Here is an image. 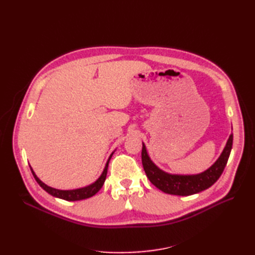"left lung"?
Returning a JSON list of instances; mask_svg holds the SVG:
<instances>
[{"mask_svg":"<svg viewBox=\"0 0 255 255\" xmlns=\"http://www.w3.org/2000/svg\"><path fill=\"white\" fill-rule=\"evenodd\" d=\"M232 145L233 134H231L226 143L225 149H223L218 159L210 168L201 173L171 174L161 170V169H159L153 163L148 152H146L144 143L142 142V166L150 182L159 190L166 192V194L175 196L195 195L200 191L210 188L219 179L228 163L231 150H232Z\"/></svg>","mask_w":255,"mask_h":255,"instance_id":"obj_1","label":"left lung"}]
</instances>
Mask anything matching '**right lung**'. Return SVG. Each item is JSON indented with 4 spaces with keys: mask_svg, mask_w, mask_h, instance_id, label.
Returning a JSON list of instances; mask_svg holds the SVG:
<instances>
[{
    "mask_svg": "<svg viewBox=\"0 0 255 255\" xmlns=\"http://www.w3.org/2000/svg\"><path fill=\"white\" fill-rule=\"evenodd\" d=\"M114 152L111 154V156L109 158V160H107V163L105 165V168L104 170L102 172V174L100 175L99 179L95 182L92 183L90 185H88V186L86 187H82V188H78V189H71V190H61V189H56V188H53V187H50L48 186L47 184H44L42 181L39 180V177H38L36 175V173L34 172L33 168L30 167V170H32V173L35 177V180L37 181V183L40 185V186L48 192V194L52 195L53 197H56V198H59V199H63V200H67V201H79V200H84V199H87V198H90L92 196H95L97 192L102 188L103 184L105 182V179H106V174H107V168H109V163L110 160L113 156Z\"/></svg>",
    "mask_w": 255,
    "mask_h": 255,
    "instance_id": "1",
    "label": "right lung"
}]
</instances>
